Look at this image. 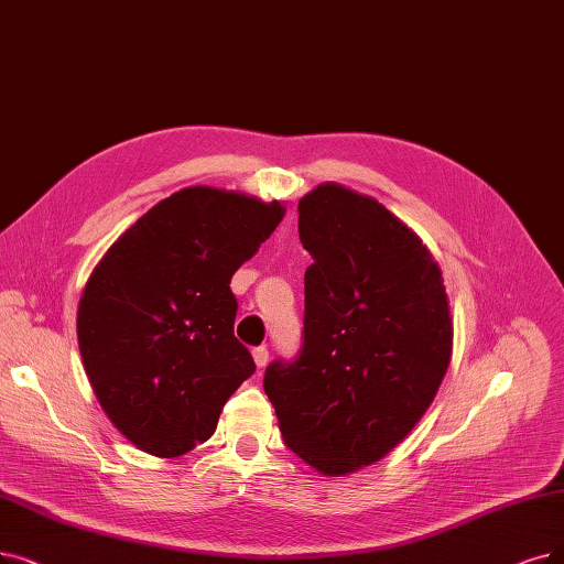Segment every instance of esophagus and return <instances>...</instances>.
I'll return each instance as SVG.
<instances>
[{
	"instance_id": "1",
	"label": "esophagus",
	"mask_w": 564,
	"mask_h": 564,
	"mask_svg": "<svg viewBox=\"0 0 564 564\" xmlns=\"http://www.w3.org/2000/svg\"><path fill=\"white\" fill-rule=\"evenodd\" d=\"M252 356H254L257 368H265V364H268V349L265 347H254Z\"/></svg>"
}]
</instances>
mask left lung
I'll list each match as a JSON object with an SVG mask.
<instances>
[{
    "label": "left lung",
    "mask_w": 564,
    "mask_h": 564,
    "mask_svg": "<svg viewBox=\"0 0 564 564\" xmlns=\"http://www.w3.org/2000/svg\"><path fill=\"white\" fill-rule=\"evenodd\" d=\"M303 347L265 368L284 444L328 477L384 458L431 402L454 328L440 265L384 206L343 185L301 198Z\"/></svg>",
    "instance_id": "1"
}]
</instances>
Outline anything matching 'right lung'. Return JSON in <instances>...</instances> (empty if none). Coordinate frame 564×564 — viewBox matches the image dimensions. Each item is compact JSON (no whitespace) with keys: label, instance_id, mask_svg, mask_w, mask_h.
I'll list each match as a JSON object with an SVG mask.
<instances>
[{"label":"right lung","instance_id":"add662e5","mask_svg":"<svg viewBox=\"0 0 564 564\" xmlns=\"http://www.w3.org/2000/svg\"><path fill=\"white\" fill-rule=\"evenodd\" d=\"M273 200L187 187L160 200L97 263L78 305V347L97 400L141 452L206 442L257 366L234 335L236 270L275 231Z\"/></svg>","mask_w":564,"mask_h":564}]
</instances>
